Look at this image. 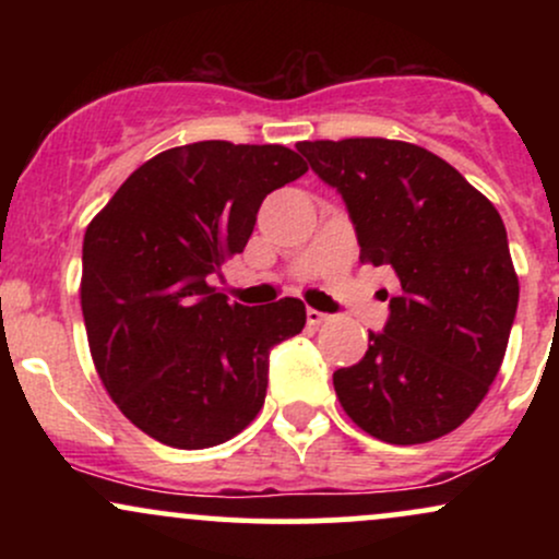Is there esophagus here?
Returning <instances> with one entry per match:
<instances>
[{"label":"esophagus","instance_id":"obj_1","mask_svg":"<svg viewBox=\"0 0 559 559\" xmlns=\"http://www.w3.org/2000/svg\"><path fill=\"white\" fill-rule=\"evenodd\" d=\"M325 320H329V316H325V312L307 310V323H310V325H320V323H325Z\"/></svg>","mask_w":559,"mask_h":559}]
</instances>
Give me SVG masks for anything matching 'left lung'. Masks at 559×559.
<instances>
[{"instance_id": "left-lung-1", "label": "left lung", "mask_w": 559, "mask_h": 559, "mask_svg": "<svg viewBox=\"0 0 559 559\" xmlns=\"http://www.w3.org/2000/svg\"><path fill=\"white\" fill-rule=\"evenodd\" d=\"M342 194L360 260L400 294L365 357L333 373L344 413L386 444H426L465 423L504 360L518 275L497 207L452 165L391 139L301 141Z\"/></svg>"}]
</instances>
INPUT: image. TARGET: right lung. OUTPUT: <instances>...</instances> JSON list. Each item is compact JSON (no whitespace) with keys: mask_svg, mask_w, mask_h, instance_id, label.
Segmentation results:
<instances>
[{"mask_svg":"<svg viewBox=\"0 0 559 559\" xmlns=\"http://www.w3.org/2000/svg\"><path fill=\"white\" fill-rule=\"evenodd\" d=\"M305 173L281 144L197 141L146 159L88 223V349L120 413L152 439L207 449L260 413L271 349L305 329V305H228L210 275L243 252L262 199Z\"/></svg>","mask_w":559,"mask_h":559,"instance_id":"1","label":"right lung"}]
</instances>
